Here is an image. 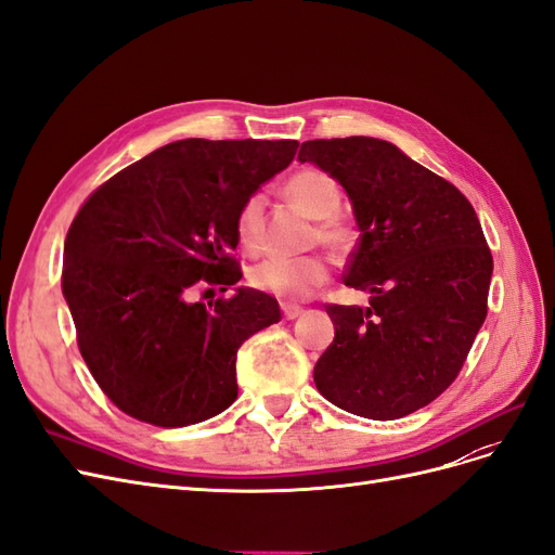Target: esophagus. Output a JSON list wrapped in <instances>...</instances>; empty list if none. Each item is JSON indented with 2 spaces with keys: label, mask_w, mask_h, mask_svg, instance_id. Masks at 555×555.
<instances>
[{
  "label": "esophagus",
  "mask_w": 555,
  "mask_h": 555,
  "mask_svg": "<svg viewBox=\"0 0 555 555\" xmlns=\"http://www.w3.org/2000/svg\"><path fill=\"white\" fill-rule=\"evenodd\" d=\"M281 311H283V318H285V320H295V318L301 315V306L283 301V304H281Z\"/></svg>",
  "instance_id": "34e87169"
}]
</instances>
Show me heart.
Segmentation results:
<instances>
[{
    "instance_id": "obj_1",
    "label": "heart",
    "mask_w": 555,
    "mask_h": 555,
    "mask_svg": "<svg viewBox=\"0 0 555 555\" xmlns=\"http://www.w3.org/2000/svg\"><path fill=\"white\" fill-rule=\"evenodd\" d=\"M301 212L315 221L313 240L324 244L326 249L345 256L354 246L357 231L354 225L338 215L340 210V188L338 182L320 169L297 171L283 188ZM264 237V196L254 192L246 196L235 215V240L237 246L249 256H256L262 249ZM251 288L260 293H270L285 299H304L313 295L330 279V264L322 256H297L267 258L249 270Z\"/></svg>"
}]
</instances>
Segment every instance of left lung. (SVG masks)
I'll return each mask as SVG.
<instances>
[{"label": "left lung", "instance_id": "8db88e82", "mask_svg": "<svg viewBox=\"0 0 555 555\" xmlns=\"http://www.w3.org/2000/svg\"><path fill=\"white\" fill-rule=\"evenodd\" d=\"M297 159L350 196L361 237L343 281L371 295L367 309L326 304L318 391L363 418L414 414L455 382L487 318L494 260L474 205L382 139L304 141Z\"/></svg>", "mask_w": 555, "mask_h": 555}]
</instances>
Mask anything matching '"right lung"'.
Instances as JSON below:
<instances>
[{
  "label": "right lung",
  "mask_w": 555,
  "mask_h": 555,
  "mask_svg": "<svg viewBox=\"0 0 555 555\" xmlns=\"http://www.w3.org/2000/svg\"><path fill=\"white\" fill-rule=\"evenodd\" d=\"M295 139H182L118 171L81 203L61 291L98 386L157 427L208 421L237 398L240 345L281 320L254 288L203 304V285L242 279L235 215L293 162Z\"/></svg>",
  "instance_id": "add662e5"
}]
</instances>
